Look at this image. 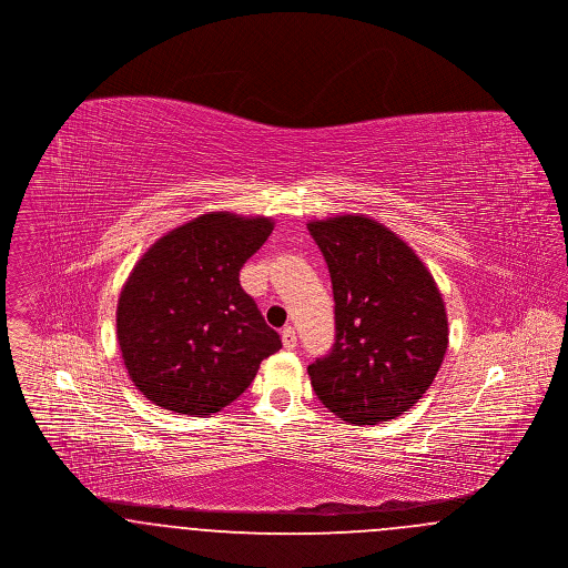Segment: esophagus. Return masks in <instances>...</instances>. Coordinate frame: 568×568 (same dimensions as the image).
<instances>
[{
  "mask_svg": "<svg viewBox=\"0 0 568 568\" xmlns=\"http://www.w3.org/2000/svg\"><path fill=\"white\" fill-rule=\"evenodd\" d=\"M281 336H283V345H285V349H294V347H296V329H294L292 325H285V327H283V332H281Z\"/></svg>",
  "mask_w": 568,
  "mask_h": 568,
  "instance_id": "obj_1",
  "label": "esophagus"
}]
</instances>
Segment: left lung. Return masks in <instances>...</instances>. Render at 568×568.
Returning <instances> with one entry per match:
<instances>
[{"label": "left lung", "mask_w": 568, "mask_h": 568, "mask_svg": "<svg viewBox=\"0 0 568 568\" xmlns=\"http://www.w3.org/2000/svg\"><path fill=\"white\" fill-rule=\"evenodd\" d=\"M334 292L332 352L308 366L315 394L334 415L375 426L415 405L449 343L445 302L408 244L364 215L311 221Z\"/></svg>", "instance_id": "left-lung-1"}]
</instances>
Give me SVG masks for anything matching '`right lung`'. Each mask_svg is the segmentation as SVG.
I'll use <instances>...</instances> for the list:
<instances>
[{
	"instance_id": "obj_1",
	"label": "right lung",
	"mask_w": 568,
	"mask_h": 568,
	"mask_svg": "<svg viewBox=\"0 0 568 568\" xmlns=\"http://www.w3.org/2000/svg\"><path fill=\"white\" fill-rule=\"evenodd\" d=\"M268 216L209 213L168 232L138 260L116 304L125 368L146 400L181 415L234 403L281 349L241 287L244 262L268 241Z\"/></svg>"
}]
</instances>
